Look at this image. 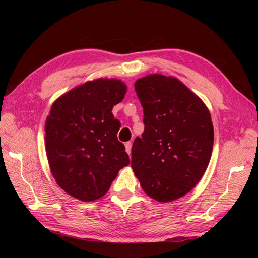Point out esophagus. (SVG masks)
I'll return each mask as SVG.
<instances>
[{
    "label": "esophagus",
    "mask_w": 258,
    "mask_h": 258,
    "mask_svg": "<svg viewBox=\"0 0 258 258\" xmlns=\"http://www.w3.org/2000/svg\"><path fill=\"white\" fill-rule=\"evenodd\" d=\"M131 150H132V143H131V142H127V143L125 144V151L127 154H131Z\"/></svg>",
    "instance_id": "esophagus-1"
}]
</instances>
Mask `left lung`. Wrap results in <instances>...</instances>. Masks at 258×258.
Listing matches in <instances>:
<instances>
[{"label":"left lung","mask_w":258,"mask_h":258,"mask_svg":"<svg viewBox=\"0 0 258 258\" xmlns=\"http://www.w3.org/2000/svg\"><path fill=\"white\" fill-rule=\"evenodd\" d=\"M144 111L132 165L151 199L168 203L195 187L210 163L214 127L205 103L174 76L150 74L135 82Z\"/></svg>","instance_id":"8db88e82"}]
</instances>
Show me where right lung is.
<instances>
[{
  "mask_svg": "<svg viewBox=\"0 0 258 258\" xmlns=\"http://www.w3.org/2000/svg\"><path fill=\"white\" fill-rule=\"evenodd\" d=\"M127 86L117 79H96L75 86L52 104L45 122V150L53 177L65 193L92 202L107 193L130 158L117 140L112 109Z\"/></svg>",
  "mask_w": 258,
  "mask_h": 258,
  "instance_id": "right-lung-1",
  "label": "right lung"
}]
</instances>
